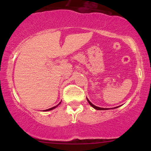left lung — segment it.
I'll list each match as a JSON object with an SVG mask.
<instances>
[{"mask_svg": "<svg viewBox=\"0 0 151 151\" xmlns=\"http://www.w3.org/2000/svg\"><path fill=\"white\" fill-rule=\"evenodd\" d=\"M86 99H87V101L89 102V104L91 106L93 107V109H96V110H108V109H109V108H101V107H98V106H95V105H93L92 103H91V101H89V99H88L87 98H86ZM118 107L119 106H116V107H114V109H116V108H118Z\"/></svg>", "mask_w": 151, "mask_h": 151, "instance_id": "1", "label": "left lung"}]
</instances>
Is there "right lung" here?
Instances as JSON below:
<instances>
[{"instance_id": "add662e5", "label": "right lung", "mask_w": 151, "mask_h": 151, "mask_svg": "<svg viewBox=\"0 0 151 151\" xmlns=\"http://www.w3.org/2000/svg\"><path fill=\"white\" fill-rule=\"evenodd\" d=\"M60 103H61V102H60V104H58V105L57 106H54V107H52V108H50V109H46V110H45V111H51V110H52V109H55L56 108V107H58L59 105L60 104Z\"/></svg>"}]
</instances>
